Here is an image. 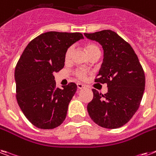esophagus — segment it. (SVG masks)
Returning <instances> with one entry per match:
<instances>
[{
    "label": "esophagus",
    "instance_id": "1",
    "mask_svg": "<svg viewBox=\"0 0 156 156\" xmlns=\"http://www.w3.org/2000/svg\"><path fill=\"white\" fill-rule=\"evenodd\" d=\"M77 87H78V88L79 90H82V89H84L85 87V86L83 84H81V83H78V84H77Z\"/></svg>",
    "mask_w": 156,
    "mask_h": 156
}]
</instances>
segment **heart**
<instances>
[{
    "label": "heart",
    "instance_id": "b5f03b06",
    "mask_svg": "<svg viewBox=\"0 0 156 156\" xmlns=\"http://www.w3.org/2000/svg\"><path fill=\"white\" fill-rule=\"evenodd\" d=\"M85 48L87 49V53H88L89 55H91V54H94V53H96V52H100L99 49H98L95 45H94V44H87V45H86ZM73 50H74V47H73V46H69V47L67 49L66 52L65 54L66 61H68L69 58H70L72 53H73ZM75 75L77 76L79 79L83 80V79H85L86 77H87V71L84 69H78L75 71Z\"/></svg>",
    "mask_w": 156,
    "mask_h": 156
}]
</instances>
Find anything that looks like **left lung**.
<instances>
[{"mask_svg": "<svg viewBox=\"0 0 156 156\" xmlns=\"http://www.w3.org/2000/svg\"><path fill=\"white\" fill-rule=\"evenodd\" d=\"M103 49V61L94 82L107 83L102 94L93 89L87 105L91 119L104 128L123 126L140 107L145 89V75L137 55L129 43L112 30L84 34Z\"/></svg>", "mask_w": 156, "mask_h": 156, "instance_id": "obj_1", "label": "left lung"}]
</instances>
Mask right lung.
Instances as JSON below:
<instances>
[{"label": "right lung", "instance_id": "right-lung-1", "mask_svg": "<svg viewBox=\"0 0 156 156\" xmlns=\"http://www.w3.org/2000/svg\"><path fill=\"white\" fill-rule=\"evenodd\" d=\"M84 38L80 33H44L30 41L15 68L16 100L25 116L41 129H54L66 117L68 106L77 90L69 82L56 87L54 72L65 65L67 49Z\"/></svg>", "mask_w": 156, "mask_h": 156}]
</instances>
